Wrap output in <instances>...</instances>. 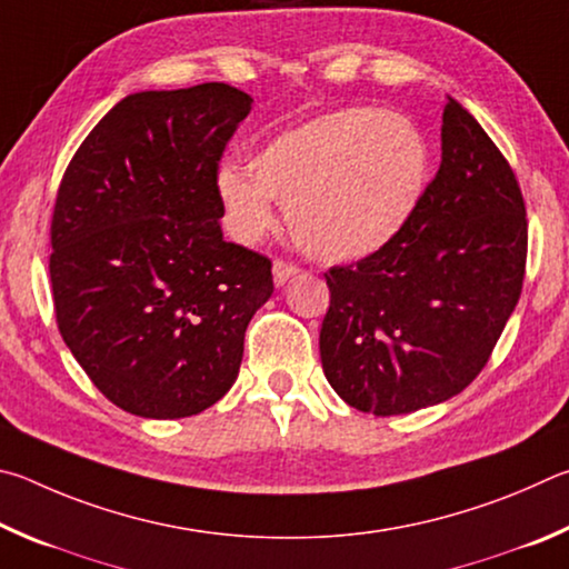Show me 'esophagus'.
Listing matches in <instances>:
<instances>
[{
	"label": "esophagus",
	"mask_w": 569,
	"mask_h": 569,
	"mask_svg": "<svg viewBox=\"0 0 569 569\" xmlns=\"http://www.w3.org/2000/svg\"><path fill=\"white\" fill-rule=\"evenodd\" d=\"M300 272V267L295 262H287V259H274L272 264V274H274V284L282 287L284 282H290V279Z\"/></svg>",
	"instance_id": "1"
}]
</instances>
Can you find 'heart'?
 <instances>
[{"mask_svg":"<svg viewBox=\"0 0 569 569\" xmlns=\"http://www.w3.org/2000/svg\"><path fill=\"white\" fill-rule=\"evenodd\" d=\"M217 172L229 224L257 242L284 204L305 252L347 262L377 252L410 222L425 194L430 149L410 119L380 107H347L274 134L249 159Z\"/></svg>","mask_w":569,"mask_h":569,"instance_id":"heart-1","label":"heart"}]
</instances>
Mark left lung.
I'll return each instance as SVG.
<instances>
[{
	"label": "left lung",
	"mask_w": 569,
	"mask_h": 569,
	"mask_svg": "<svg viewBox=\"0 0 569 569\" xmlns=\"http://www.w3.org/2000/svg\"><path fill=\"white\" fill-rule=\"evenodd\" d=\"M525 214L510 162L450 99L442 162L410 222L360 262L325 272L320 357L335 392L377 417L460 395L520 300Z\"/></svg>",
	"instance_id": "8db88e82"
}]
</instances>
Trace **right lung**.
<instances>
[{
	"label": "right lung",
	"mask_w": 569,
	"mask_h": 569,
	"mask_svg": "<svg viewBox=\"0 0 569 569\" xmlns=\"http://www.w3.org/2000/svg\"><path fill=\"white\" fill-rule=\"evenodd\" d=\"M252 109L224 82L124 97L69 162L49 279L69 352L109 402L199 415L234 385L272 262L224 242L219 159Z\"/></svg>",
	"instance_id": "add662e5"
}]
</instances>
